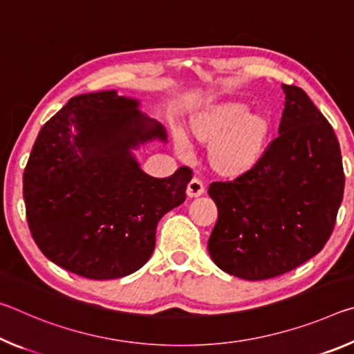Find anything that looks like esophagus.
I'll return each instance as SVG.
<instances>
[{
    "label": "esophagus",
    "instance_id": "esophagus-1",
    "mask_svg": "<svg viewBox=\"0 0 354 354\" xmlns=\"http://www.w3.org/2000/svg\"><path fill=\"white\" fill-rule=\"evenodd\" d=\"M189 198H196V196H201L205 194V185L200 181V179L194 178L192 181L187 184V190H185Z\"/></svg>",
    "mask_w": 354,
    "mask_h": 354
}]
</instances>
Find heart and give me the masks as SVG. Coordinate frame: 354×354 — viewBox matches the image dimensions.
Wrapping results in <instances>:
<instances>
[{"label":"heart","instance_id":"obj_1","mask_svg":"<svg viewBox=\"0 0 354 354\" xmlns=\"http://www.w3.org/2000/svg\"><path fill=\"white\" fill-rule=\"evenodd\" d=\"M273 129L272 118L262 111H250L239 100L209 104L189 122L190 137L207 148V165L223 179L241 178L254 169L266 153ZM181 151L187 149L183 137Z\"/></svg>","mask_w":354,"mask_h":354}]
</instances>
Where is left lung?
<instances>
[{
    "label": "left lung",
    "mask_w": 354,
    "mask_h": 354,
    "mask_svg": "<svg viewBox=\"0 0 354 354\" xmlns=\"http://www.w3.org/2000/svg\"><path fill=\"white\" fill-rule=\"evenodd\" d=\"M279 136L234 181L212 183L218 218L207 250L248 281L279 277L320 253L334 230L345 175L339 140L306 92L286 86Z\"/></svg>",
    "instance_id": "obj_1"
}]
</instances>
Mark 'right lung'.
Segmentation results:
<instances>
[{
    "label": "right lung",
    "instance_id": "1",
    "mask_svg": "<svg viewBox=\"0 0 354 354\" xmlns=\"http://www.w3.org/2000/svg\"><path fill=\"white\" fill-rule=\"evenodd\" d=\"M139 104L115 91L68 100L40 129L23 173L34 242L51 262L84 278L139 270L153 254L159 220L185 200L189 167L153 178L131 153L167 140L162 124Z\"/></svg>",
    "mask_w": 354,
    "mask_h": 354
}]
</instances>
